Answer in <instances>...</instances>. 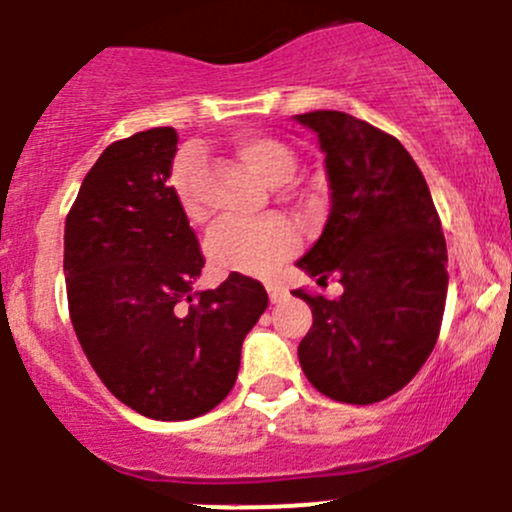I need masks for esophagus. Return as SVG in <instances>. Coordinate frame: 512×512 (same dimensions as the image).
Instances as JSON below:
<instances>
[{
    "instance_id": "1",
    "label": "esophagus",
    "mask_w": 512,
    "mask_h": 512,
    "mask_svg": "<svg viewBox=\"0 0 512 512\" xmlns=\"http://www.w3.org/2000/svg\"><path fill=\"white\" fill-rule=\"evenodd\" d=\"M266 291H268V298H271V303H278V301H283V298H286V288H283L281 283H276V281H268Z\"/></svg>"
}]
</instances>
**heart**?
<instances>
[{
    "mask_svg": "<svg viewBox=\"0 0 512 512\" xmlns=\"http://www.w3.org/2000/svg\"><path fill=\"white\" fill-rule=\"evenodd\" d=\"M236 156L241 164L271 189L288 184L296 174V154L283 141L271 136H241L236 141ZM201 159L196 151H184L171 169V191L181 211L191 221L204 219L201 201ZM296 249V234L281 219H266L258 224L224 221L214 226L206 241V254L221 271L266 273Z\"/></svg>",
    "mask_w": 512,
    "mask_h": 512,
    "instance_id": "1",
    "label": "heart"
}]
</instances>
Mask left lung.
Instances as JSON below:
<instances>
[{
	"label": "left lung",
	"instance_id": "1",
	"mask_svg": "<svg viewBox=\"0 0 512 512\" xmlns=\"http://www.w3.org/2000/svg\"><path fill=\"white\" fill-rule=\"evenodd\" d=\"M318 136L331 211L296 261L333 301L293 291L313 326L298 346L303 373L323 396L368 406L401 391L428 361L448 293V249L421 169L406 146L343 111L293 116Z\"/></svg>",
	"mask_w": 512,
	"mask_h": 512
}]
</instances>
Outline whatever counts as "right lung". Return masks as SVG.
<instances>
[{
    "mask_svg": "<svg viewBox=\"0 0 512 512\" xmlns=\"http://www.w3.org/2000/svg\"><path fill=\"white\" fill-rule=\"evenodd\" d=\"M176 151L169 126L106 146L64 226L82 351L124 406L154 421H189L229 396L241 343L268 306L266 288L236 271L194 293L204 256L166 184Z\"/></svg>",
    "mask_w": 512,
    "mask_h": 512,
    "instance_id": "add662e5",
    "label": "right lung"
}]
</instances>
